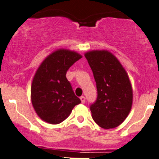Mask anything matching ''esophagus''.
Wrapping results in <instances>:
<instances>
[{"mask_svg":"<svg viewBox=\"0 0 159 159\" xmlns=\"http://www.w3.org/2000/svg\"><path fill=\"white\" fill-rule=\"evenodd\" d=\"M80 100H81L82 104H84V103L85 102V97H84V96H82L81 97H80Z\"/></svg>","mask_w":159,"mask_h":159,"instance_id":"obj_1","label":"esophagus"}]
</instances>
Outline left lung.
<instances>
[{
    "label": "left lung",
    "instance_id": "1",
    "mask_svg": "<svg viewBox=\"0 0 159 159\" xmlns=\"http://www.w3.org/2000/svg\"><path fill=\"white\" fill-rule=\"evenodd\" d=\"M97 88V98L90 109L93 120L109 129L120 125L131 111L133 93L126 71L112 53L107 50L84 54Z\"/></svg>",
    "mask_w": 159,
    "mask_h": 159
}]
</instances>
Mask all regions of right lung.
<instances>
[{
  "label": "right lung",
  "instance_id": "right-lung-1",
  "mask_svg": "<svg viewBox=\"0 0 159 159\" xmlns=\"http://www.w3.org/2000/svg\"><path fill=\"white\" fill-rule=\"evenodd\" d=\"M82 56L74 51L58 49L47 57L36 72L31 85V102L39 117L58 124L81 101L75 96L66 75Z\"/></svg>",
  "mask_w": 159,
  "mask_h": 159
}]
</instances>
